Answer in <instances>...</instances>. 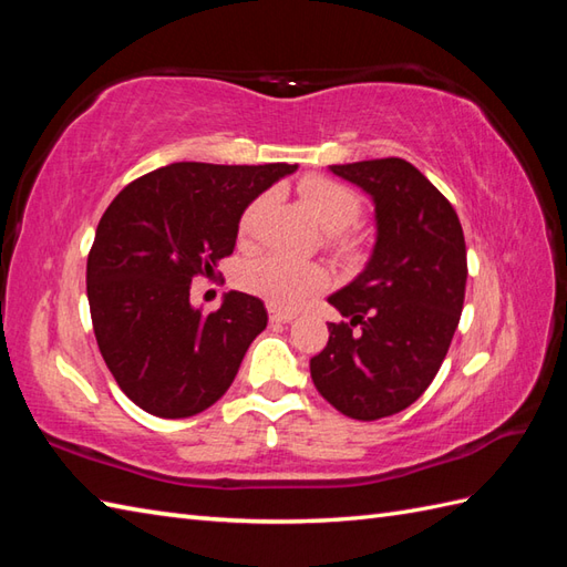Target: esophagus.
<instances>
[{"label":"esophagus","instance_id":"1","mask_svg":"<svg viewBox=\"0 0 567 567\" xmlns=\"http://www.w3.org/2000/svg\"><path fill=\"white\" fill-rule=\"evenodd\" d=\"M292 319H295L292 311H282V309H272L270 311V321L272 323H287V321H292Z\"/></svg>","mask_w":567,"mask_h":567}]
</instances>
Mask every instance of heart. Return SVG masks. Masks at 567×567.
Wrapping results in <instances>:
<instances>
[{
	"mask_svg": "<svg viewBox=\"0 0 567 567\" xmlns=\"http://www.w3.org/2000/svg\"><path fill=\"white\" fill-rule=\"evenodd\" d=\"M299 197L317 216V221L331 231L329 240L336 248H351L353 240L346 228L353 226L363 212V202H360L355 189L336 183L331 177L309 175L299 183ZM265 204H268V197L252 199L246 212L240 214L238 231L244 240L256 234ZM327 282L329 275L319 265L277 256V252L250 260L240 272V285L277 309H297L305 299L321 292Z\"/></svg>",
	"mask_w": 567,
	"mask_h": 567,
	"instance_id": "1",
	"label": "heart"
}]
</instances>
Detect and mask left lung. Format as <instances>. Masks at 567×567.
Masks as SVG:
<instances>
[{"instance_id":"1","label":"left lung","mask_w":567,"mask_h":567,"mask_svg":"<svg viewBox=\"0 0 567 567\" xmlns=\"http://www.w3.org/2000/svg\"><path fill=\"white\" fill-rule=\"evenodd\" d=\"M375 202L368 268L329 297L346 321L311 358V380L341 414L375 421L414 404L436 378L465 299L467 252L453 204L402 158L331 165Z\"/></svg>"}]
</instances>
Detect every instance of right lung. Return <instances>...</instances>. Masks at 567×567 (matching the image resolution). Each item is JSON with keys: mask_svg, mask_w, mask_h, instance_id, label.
Segmentation results:
<instances>
[{"mask_svg": "<svg viewBox=\"0 0 567 567\" xmlns=\"http://www.w3.org/2000/svg\"><path fill=\"white\" fill-rule=\"evenodd\" d=\"M295 171L173 163L128 183L102 214L87 256L92 329L143 412L195 416L231 388L268 311L258 297L228 292L207 315L189 305V285L231 256L248 204Z\"/></svg>", "mask_w": 567, "mask_h": 567, "instance_id": "obj_1", "label": "right lung"}]
</instances>
